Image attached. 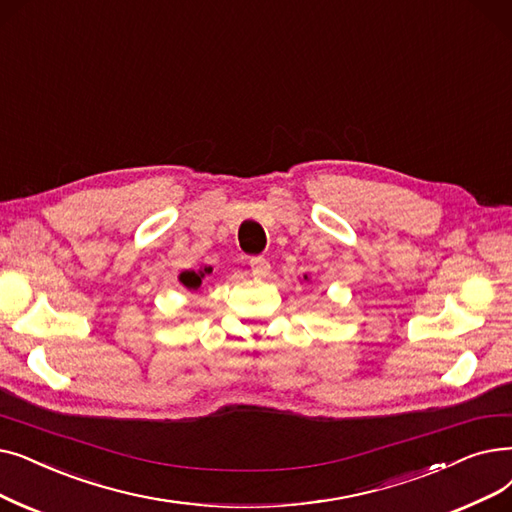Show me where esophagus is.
Returning a JSON list of instances; mask_svg holds the SVG:
<instances>
[{"label": "esophagus", "mask_w": 512, "mask_h": 512, "mask_svg": "<svg viewBox=\"0 0 512 512\" xmlns=\"http://www.w3.org/2000/svg\"><path fill=\"white\" fill-rule=\"evenodd\" d=\"M270 270H272V265L265 257H253L251 259V272H253L255 278H265L270 274Z\"/></svg>", "instance_id": "esophagus-1"}]
</instances>
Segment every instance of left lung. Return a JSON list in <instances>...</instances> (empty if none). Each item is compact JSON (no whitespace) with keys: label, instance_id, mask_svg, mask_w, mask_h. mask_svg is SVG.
<instances>
[{"label":"left lung","instance_id":"left-lung-1","mask_svg":"<svg viewBox=\"0 0 512 512\" xmlns=\"http://www.w3.org/2000/svg\"><path fill=\"white\" fill-rule=\"evenodd\" d=\"M305 280H307V276H305Z\"/></svg>","mask_w":512,"mask_h":512}]
</instances>
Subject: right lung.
<instances>
[{"instance_id":"obj_1","label":"right lung","mask_w":512,"mask_h":512,"mask_svg":"<svg viewBox=\"0 0 512 512\" xmlns=\"http://www.w3.org/2000/svg\"><path fill=\"white\" fill-rule=\"evenodd\" d=\"M213 270L211 268H205L201 272H182L180 274V282L186 286V288H198L205 278V274H211Z\"/></svg>"}]
</instances>
